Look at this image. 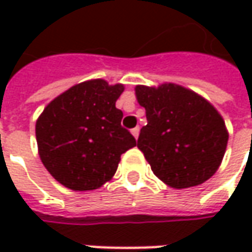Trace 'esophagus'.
I'll return each instance as SVG.
<instances>
[{"mask_svg":"<svg viewBox=\"0 0 252 252\" xmlns=\"http://www.w3.org/2000/svg\"><path fill=\"white\" fill-rule=\"evenodd\" d=\"M131 134H133V137L137 140V137H139V133H140V129L139 127H134V129H131Z\"/></svg>","mask_w":252,"mask_h":252,"instance_id":"obj_1","label":"esophagus"}]
</instances>
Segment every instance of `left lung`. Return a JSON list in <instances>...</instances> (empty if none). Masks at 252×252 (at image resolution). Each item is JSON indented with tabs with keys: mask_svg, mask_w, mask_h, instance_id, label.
I'll use <instances>...</instances> for the list:
<instances>
[{
	"mask_svg": "<svg viewBox=\"0 0 252 252\" xmlns=\"http://www.w3.org/2000/svg\"><path fill=\"white\" fill-rule=\"evenodd\" d=\"M134 92L147 116L137 147L154 175L174 189L208 181L220 167L228 140L218 109L178 84L136 85Z\"/></svg>",
	"mask_w": 252,
	"mask_h": 252,
	"instance_id": "1",
	"label": "left lung"
}]
</instances>
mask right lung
<instances>
[{
  "instance_id": "1",
  "label": "right lung",
  "mask_w": 252,
  "mask_h": 252,
  "mask_svg": "<svg viewBox=\"0 0 252 252\" xmlns=\"http://www.w3.org/2000/svg\"><path fill=\"white\" fill-rule=\"evenodd\" d=\"M123 84L96 78L56 96L36 121L39 157L57 182L73 190L101 188L115 175L121 156L134 147L121 126L116 101Z\"/></svg>"
}]
</instances>
